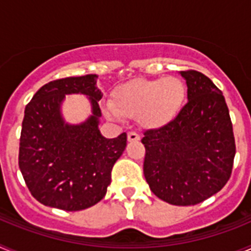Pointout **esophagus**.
Instances as JSON below:
<instances>
[{"label":"esophagus","mask_w":251,"mask_h":251,"mask_svg":"<svg viewBox=\"0 0 251 251\" xmlns=\"http://www.w3.org/2000/svg\"><path fill=\"white\" fill-rule=\"evenodd\" d=\"M139 139H141V137H139L138 133H136V132L128 133V141L129 142H138Z\"/></svg>","instance_id":"obj_1"}]
</instances>
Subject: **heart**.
<instances>
[{"mask_svg":"<svg viewBox=\"0 0 251 251\" xmlns=\"http://www.w3.org/2000/svg\"><path fill=\"white\" fill-rule=\"evenodd\" d=\"M185 98V84L176 76L137 79L114 89L110 108L117 117H138L145 127L161 128L176 118Z\"/></svg>","mask_w":251,"mask_h":251,"instance_id":"obj_1","label":"heart"}]
</instances>
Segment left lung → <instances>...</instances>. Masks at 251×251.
<instances>
[{
	"mask_svg": "<svg viewBox=\"0 0 251 251\" xmlns=\"http://www.w3.org/2000/svg\"><path fill=\"white\" fill-rule=\"evenodd\" d=\"M179 74L186 79L188 101L174 121L145 132L143 172L158 199L190 206L202 202L226 185L236 147L221 90L200 72Z\"/></svg>",
	"mask_w": 251,
	"mask_h": 251,
	"instance_id": "1",
	"label": "left lung"
}]
</instances>
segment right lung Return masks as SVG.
<instances>
[{
  "instance_id": "obj_1",
  "label": "right lung",
  "mask_w": 251,
  "mask_h": 251,
  "mask_svg": "<svg viewBox=\"0 0 251 251\" xmlns=\"http://www.w3.org/2000/svg\"><path fill=\"white\" fill-rule=\"evenodd\" d=\"M98 75L56 79L41 86L25 108L19 167L28 191L39 202L80 211L105 196L112 168L127 146V134L106 139L98 129L101 92ZM90 97L93 115L83 125H65L59 104L65 94Z\"/></svg>"
}]
</instances>
